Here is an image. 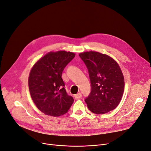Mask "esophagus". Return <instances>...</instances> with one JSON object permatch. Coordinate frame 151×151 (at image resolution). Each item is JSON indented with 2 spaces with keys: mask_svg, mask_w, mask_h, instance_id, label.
<instances>
[{
  "mask_svg": "<svg viewBox=\"0 0 151 151\" xmlns=\"http://www.w3.org/2000/svg\"><path fill=\"white\" fill-rule=\"evenodd\" d=\"M81 97H82V94L81 93H79L76 94V95H75V98L76 99H81Z\"/></svg>",
  "mask_w": 151,
  "mask_h": 151,
  "instance_id": "esophagus-1",
  "label": "esophagus"
}]
</instances>
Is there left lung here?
Returning a JSON list of instances; mask_svg holds the SVG:
<instances>
[{"label":"left lung","mask_w":151,"mask_h":151,"mask_svg":"<svg viewBox=\"0 0 151 151\" xmlns=\"http://www.w3.org/2000/svg\"><path fill=\"white\" fill-rule=\"evenodd\" d=\"M88 69L91 92L85 99L91 112L106 114L114 110L122 98L124 81L119 65L108 55L95 51L79 54Z\"/></svg>","instance_id":"left-lung-1"}]
</instances>
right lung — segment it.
Returning <instances> with one entry per match:
<instances>
[{
    "instance_id": "1",
    "label": "right lung",
    "mask_w": 151,
    "mask_h": 151,
    "mask_svg": "<svg viewBox=\"0 0 151 151\" xmlns=\"http://www.w3.org/2000/svg\"><path fill=\"white\" fill-rule=\"evenodd\" d=\"M73 52H49L32 66L28 78L30 94L36 107L45 115L59 116L66 114L73 99L67 94L62 71L75 57Z\"/></svg>"
}]
</instances>
